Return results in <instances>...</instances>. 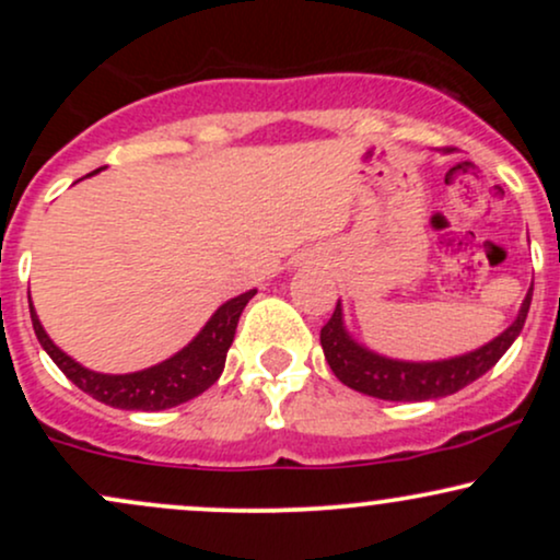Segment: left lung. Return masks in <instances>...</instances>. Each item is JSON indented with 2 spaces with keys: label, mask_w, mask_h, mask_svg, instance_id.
Instances as JSON below:
<instances>
[{
  "label": "left lung",
  "mask_w": 560,
  "mask_h": 560,
  "mask_svg": "<svg viewBox=\"0 0 560 560\" xmlns=\"http://www.w3.org/2000/svg\"><path fill=\"white\" fill-rule=\"evenodd\" d=\"M529 305L532 287L526 292L516 320L500 337H494L492 342L481 345L479 350L466 352V355L447 358V361L410 363L378 355L369 347L358 345L345 329L342 305L337 302L331 318L320 329V347H324V355L331 365L334 376L350 389L378 397V400L395 402L436 400V397H447L453 392L464 389L466 384L477 382L479 376H485L505 355L508 347L516 342V337L524 329Z\"/></svg>",
  "instance_id": "obj_1"
}]
</instances>
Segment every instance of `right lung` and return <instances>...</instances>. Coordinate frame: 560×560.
<instances>
[{"label": "right lung", "instance_id": "1", "mask_svg": "<svg viewBox=\"0 0 560 560\" xmlns=\"http://www.w3.org/2000/svg\"><path fill=\"white\" fill-rule=\"evenodd\" d=\"M253 298L255 289H249L240 298L223 302L210 316L208 324L202 326V331L184 350H178L168 361L144 371H133V374H96L92 369H83L81 363H75L73 358L66 355L49 339V334L44 331L42 320L36 316L34 305H31V320H34L36 339L57 363V369L75 387L92 395L94 400L124 410H165L202 395L205 389L213 387L218 382V376L223 374V365H226V352L231 342H234L236 324H240L244 305Z\"/></svg>", "mask_w": 560, "mask_h": 560}]
</instances>
